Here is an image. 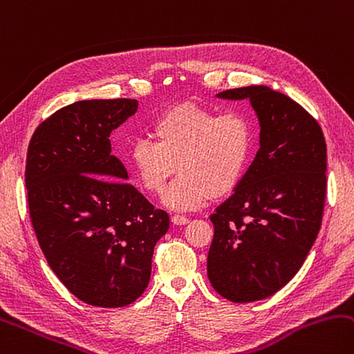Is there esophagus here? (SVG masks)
Masks as SVG:
<instances>
[{
    "label": "esophagus",
    "mask_w": 354,
    "mask_h": 354,
    "mask_svg": "<svg viewBox=\"0 0 354 354\" xmlns=\"http://www.w3.org/2000/svg\"><path fill=\"white\" fill-rule=\"evenodd\" d=\"M171 223L173 224H178V226H183V224H187L189 223V218L185 215H179V214H175L171 216Z\"/></svg>",
    "instance_id": "34e87169"
}]
</instances>
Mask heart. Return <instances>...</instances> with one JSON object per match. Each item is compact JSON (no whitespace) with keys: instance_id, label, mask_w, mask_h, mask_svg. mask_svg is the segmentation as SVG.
<instances>
[{"instance_id":"b5f03b06","label":"heart","mask_w":354,"mask_h":354,"mask_svg":"<svg viewBox=\"0 0 354 354\" xmlns=\"http://www.w3.org/2000/svg\"><path fill=\"white\" fill-rule=\"evenodd\" d=\"M155 140L139 138L128 150V164L139 184L160 194L175 173L181 175L162 195L171 210H195L216 195L232 192L254 153L255 131L248 114L178 105L153 122Z\"/></svg>"}]
</instances>
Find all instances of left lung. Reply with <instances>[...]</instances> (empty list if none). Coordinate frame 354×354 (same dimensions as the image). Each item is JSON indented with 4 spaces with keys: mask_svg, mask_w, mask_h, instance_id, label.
<instances>
[{
    "mask_svg": "<svg viewBox=\"0 0 354 354\" xmlns=\"http://www.w3.org/2000/svg\"><path fill=\"white\" fill-rule=\"evenodd\" d=\"M248 99L260 122V149L234 195L210 215L207 277L235 304L266 299L304 265L317 239L326 192V144L317 120L269 86L227 89Z\"/></svg>",
    "mask_w": 354,
    "mask_h": 354,
    "instance_id": "obj_1",
    "label": "left lung"
}]
</instances>
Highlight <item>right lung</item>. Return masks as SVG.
I'll use <instances>...</instances> for the list:
<instances>
[{"instance_id": "add662e5", "label": "right lung", "mask_w": 354, "mask_h": 354, "mask_svg": "<svg viewBox=\"0 0 354 354\" xmlns=\"http://www.w3.org/2000/svg\"><path fill=\"white\" fill-rule=\"evenodd\" d=\"M138 105L111 99L62 108L38 125L26 159L38 244L69 292L99 308L127 306L140 297L153 250L170 226L167 212L125 183V167L111 155V131Z\"/></svg>"}]
</instances>
